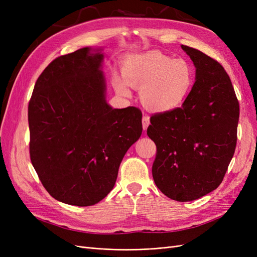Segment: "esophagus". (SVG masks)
Instances as JSON below:
<instances>
[{
	"mask_svg": "<svg viewBox=\"0 0 257 257\" xmlns=\"http://www.w3.org/2000/svg\"><path fill=\"white\" fill-rule=\"evenodd\" d=\"M150 124V118L148 115L143 116V128L146 131Z\"/></svg>",
	"mask_w": 257,
	"mask_h": 257,
	"instance_id": "1",
	"label": "esophagus"
}]
</instances>
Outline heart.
I'll return each mask as SVG.
<instances>
[{
    "mask_svg": "<svg viewBox=\"0 0 257 257\" xmlns=\"http://www.w3.org/2000/svg\"><path fill=\"white\" fill-rule=\"evenodd\" d=\"M122 75L113 77L115 90L130 94V85L139 91L143 106L150 112H168L180 107L189 96L195 71L188 60L174 59L159 50L133 54L122 66Z\"/></svg>",
    "mask_w": 257,
    "mask_h": 257,
    "instance_id": "heart-1",
    "label": "heart"
}]
</instances>
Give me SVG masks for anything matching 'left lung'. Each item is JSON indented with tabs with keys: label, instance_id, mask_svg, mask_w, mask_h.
I'll use <instances>...</instances> for the list:
<instances>
[{
	"label": "left lung",
	"instance_id": "left-lung-1",
	"mask_svg": "<svg viewBox=\"0 0 257 257\" xmlns=\"http://www.w3.org/2000/svg\"><path fill=\"white\" fill-rule=\"evenodd\" d=\"M196 68L182 107L155 113L147 134L157 145L152 165L160 191L178 201L207 195L223 181L237 144L239 103L219 62L181 45Z\"/></svg>",
	"mask_w": 257,
	"mask_h": 257
}]
</instances>
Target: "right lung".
Returning <instances> with one entry per match:
<instances>
[{"label":"right lung","instance_id":"right-lung-1","mask_svg":"<svg viewBox=\"0 0 257 257\" xmlns=\"http://www.w3.org/2000/svg\"><path fill=\"white\" fill-rule=\"evenodd\" d=\"M100 50L85 47L53 60L29 103L31 162L44 188L67 205L105 198L143 132L138 108L113 109L106 102Z\"/></svg>","mask_w":257,"mask_h":257}]
</instances>
